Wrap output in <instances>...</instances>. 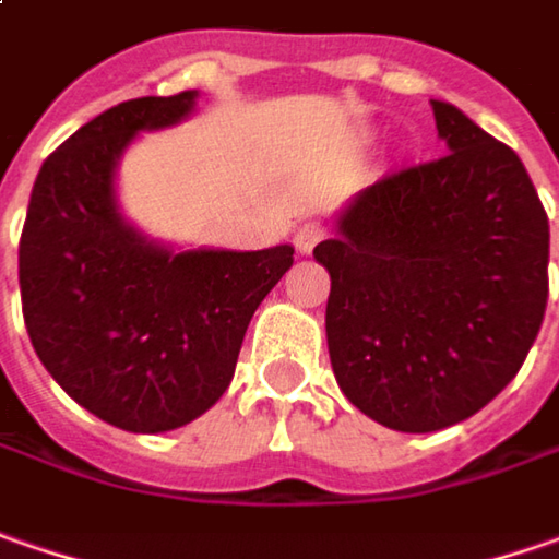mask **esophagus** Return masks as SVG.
Here are the masks:
<instances>
[{
    "label": "esophagus",
    "mask_w": 559,
    "mask_h": 559,
    "mask_svg": "<svg viewBox=\"0 0 559 559\" xmlns=\"http://www.w3.org/2000/svg\"><path fill=\"white\" fill-rule=\"evenodd\" d=\"M325 225L322 222H304L297 231H294V247L300 250V253H312V247L325 237Z\"/></svg>",
    "instance_id": "34e87169"
}]
</instances>
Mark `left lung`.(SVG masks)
Listing matches in <instances>:
<instances>
[{
	"mask_svg": "<svg viewBox=\"0 0 559 559\" xmlns=\"http://www.w3.org/2000/svg\"><path fill=\"white\" fill-rule=\"evenodd\" d=\"M448 153L388 171L312 255L347 401L397 431L463 423L516 378L547 306L550 228L520 156L431 99Z\"/></svg>",
	"mask_w": 559,
	"mask_h": 559,
	"instance_id": "8db88e82",
	"label": "left lung"
}]
</instances>
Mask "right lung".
<instances>
[{
    "label": "right lung",
    "mask_w": 559,
    "mask_h": 559,
    "mask_svg": "<svg viewBox=\"0 0 559 559\" xmlns=\"http://www.w3.org/2000/svg\"><path fill=\"white\" fill-rule=\"evenodd\" d=\"M197 93L118 103L39 168L17 243L31 344L61 391L124 431H171L231 384L255 306L294 247L168 253L128 228L111 171L136 131L181 121Z\"/></svg>",
    "instance_id": "1"
}]
</instances>
